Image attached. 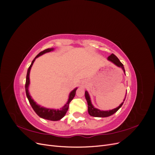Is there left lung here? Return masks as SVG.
I'll list each match as a JSON object with an SVG mask.
<instances>
[{
    "label": "left lung",
    "instance_id": "obj_1",
    "mask_svg": "<svg viewBox=\"0 0 155 155\" xmlns=\"http://www.w3.org/2000/svg\"><path fill=\"white\" fill-rule=\"evenodd\" d=\"M107 59L110 61L112 63H113L114 64H116L117 67H120L122 68V70H124V73L125 74V68L124 67V64L120 62V61L119 60V59L116 57V56L112 54L110 55H109V57H108ZM85 98L87 100V104H88V114H90L91 116H94V117H100V118H105V117H108V116H110L111 115H112L113 114H114L115 112H116L119 110L120 108L122 106L124 102L121 103V104L117 107L116 109H114L112 110H101L100 109H97L96 108H95L94 107L92 104L91 103V98L90 96H89V94L87 91H85ZM126 97V95H125ZM125 100V97L124 100V101Z\"/></svg>",
    "mask_w": 155,
    "mask_h": 155
}]
</instances>
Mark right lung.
<instances>
[{
  "mask_svg": "<svg viewBox=\"0 0 155 155\" xmlns=\"http://www.w3.org/2000/svg\"><path fill=\"white\" fill-rule=\"evenodd\" d=\"M53 50H54V48H48V49H46L43 51H42L39 54H37L36 57L35 58V59L32 61L30 66L29 67L28 69V72H27V74H26V84H25V90H26V96L28 97V100L31 107L33 108V109H34V110L35 112V113L37 115L43 119L48 120H51V121H58V120H60L62 118H63L64 115L66 114L67 112L68 109L70 102L73 100V98L74 97L75 95H76V90L78 89V88H74V90L70 93L68 100L67 104H65L61 108V109H57V110L47 109V108H45L43 107H41L39 105H37L36 104V102L34 101V100L32 99L31 96L30 95V93L28 92V87L30 85V72L31 68L32 67L33 64H34L35 59L45 53L50 52V51H53Z\"/></svg>",
  "mask_w": 155,
  "mask_h": 155,
  "instance_id": "add662e5",
  "label": "right lung"
}]
</instances>
